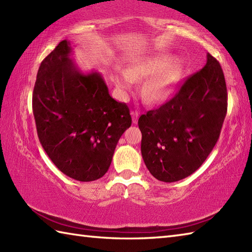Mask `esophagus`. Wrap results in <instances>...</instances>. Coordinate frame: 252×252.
I'll list each match as a JSON object with an SVG mask.
<instances>
[{
	"label": "esophagus",
	"mask_w": 252,
	"mask_h": 252,
	"mask_svg": "<svg viewBox=\"0 0 252 252\" xmlns=\"http://www.w3.org/2000/svg\"><path fill=\"white\" fill-rule=\"evenodd\" d=\"M132 115H133V122L135 123H137V120H138V117H140V111H137V110H133L132 111Z\"/></svg>",
	"instance_id": "1"
}]
</instances>
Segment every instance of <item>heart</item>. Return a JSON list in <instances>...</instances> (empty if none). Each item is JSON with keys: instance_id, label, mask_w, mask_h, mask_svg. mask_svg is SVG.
<instances>
[{"instance_id": "heart-1", "label": "heart", "mask_w": 252, "mask_h": 252, "mask_svg": "<svg viewBox=\"0 0 252 252\" xmlns=\"http://www.w3.org/2000/svg\"><path fill=\"white\" fill-rule=\"evenodd\" d=\"M184 67L179 58L165 54L144 56L133 63L127 69L116 71L115 80L122 91H130L134 81L146 79L143 92L154 101L171 97L183 78Z\"/></svg>"}]
</instances>
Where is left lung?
<instances>
[{
    "instance_id": "left-lung-1",
    "label": "left lung",
    "mask_w": 252,
    "mask_h": 252,
    "mask_svg": "<svg viewBox=\"0 0 252 252\" xmlns=\"http://www.w3.org/2000/svg\"><path fill=\"white\" fill-rule=\"evenodd\" d=\"M227 111V90L220 63H207L179 93L138 119L141 152L149 172L172 183L192 174L212 152Z\"/></svg>"
}]
</instances>
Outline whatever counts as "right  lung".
<instances>
[{
  "mask_svg": "<svg viewBox=\"0 0 252 252\" xmlns=\"http://www.w3.org/2000/svg\"><path fill=\"white\" fill-rule=\"evenodd\" d=\"M63 40L41 63L32 109L42 147L56 167L81 182L108 171L121 135L131 126L130 108L109 94L97 71L82 72Z\"/></svg>",
  "mask_w": 252,
  "mask_h": 252,
  "instance_id": "add662e5",
  "label": "right lung"
}]
</instances>
